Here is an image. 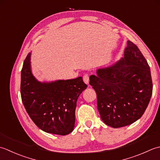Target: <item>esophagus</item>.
<instances>
[{
    "label": "esophagus",
    "mask_w": 160,
    "mask_h": 160,
    "mask_svg": "<svg viewBox=\"0 0 160 160\" xmlns=\"http://www.w3.org/2000/svg\"><path fill=\"white\" fill-rule=\"evenodd\" d=\"M83 80L85 83H86L88 85L89 84V77H88V74H85V75L83 77Z\"/></svg>",
    "instance_id": "esophagus-1"
}]
</instances>
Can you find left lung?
<instances>
[{
    "label": "left lung",
    "instance_id": "8db88e82",
    "mask_svg": "<svg viewBox=\"0 0 160 160\" xmlns=\"http://www.w3.org/2000/svg\"><path fill=\"white\" fill-rule=\"evenodd\" d=\"M97 93V108L106 125L114 128L134 123L147 108L152 92L150 67L135 44L128 41L124 57L90 77Z\"/></svg>",
    "mask_w": 160,
    "mask_h": 160
}]
</instances>
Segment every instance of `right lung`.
Masks as SVG:
<instances>
[{"mask_svg": "<svg viewBox=\"0 0 160 160\" xmlns=\"http://www.w3.org/2000/svg\"><path fill=\"white\" fill-rule=\"evenodd\" d=\"M30 56L29 53L21 70V94L26 111L43 131L68 135L74 127L78 97L86 89L87 85L81 77L40 82L32 73Z\"/></svg>", "mask_w": 160, "mask_h": 160, "instance_id": "obj_1", "label": "right lung"}]
</instances>
